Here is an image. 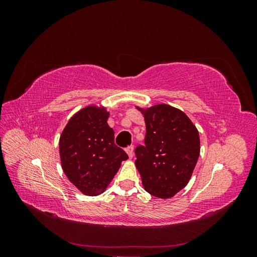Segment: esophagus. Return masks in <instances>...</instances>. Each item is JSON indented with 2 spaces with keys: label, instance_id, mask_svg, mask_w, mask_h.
Returning a JSON list of instances; mask_svg holds the SVG:
<instances>
[{
  "label": "esophagus",
  "instance_id": "1",
  "mask_svg": "<svg viewBox=\"0 0 257 257\" xmlns=\"http://www.w3.org/2000/svg\"><path fill=\"white\" fill-rule=\"evenodd\" d=\"M125 151H126V153L128 154L130 159H132V158L134 157V147H133V146H127Z\"/></svg>",
  "mask_w": 257,
  "mask_h": 257
}]
</instances>
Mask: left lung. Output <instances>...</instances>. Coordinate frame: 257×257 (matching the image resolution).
<instances>
[{"label": "left lung", "instance_id": "obj_1", "mask_svg": "<svg viewBox=\"0 0 257 257\" xmlns=\"http://www.w3.org/2000/svg\"><path fill=\"white\" fill-rule=\"evenodd\" d=\"M144 115L145 146L136 147L135 164L148 193L170 198L188 184L195 168L198 131L188 115L169 105H155Z\"/></svg>", "mask_w": 257, "mask_h": 257}]
</instances>
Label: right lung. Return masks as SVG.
Here are the masks:
<instances>
[{
    "label": "right lung",
    "mask_w": 257,
    "mask_h": 257,
    "mask_svg": "<svg viewBox=\"0 0 257 257\" xmlns=\"http://www.w3.org/2000/svg\"><path fill=\"white\" fill-rule=\"evenodd\" d=\"M104 108L89 106L68 121L60 137L63 172L85 195L103 193L118 173L121 162L128 159L114 144V132L108 125Z\"/></svg>",
    "instance_id": "obj_1"
}]
</instances>
